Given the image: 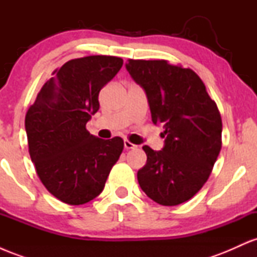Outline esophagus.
<instances>
[{"label": "esophagus", "mask_w": 257, "mask_h": 257, "mask_svg": "<svg viewBox=\"0 0 257 257\" xmlns=\"http://www.w3.org/2000/svg\"><path fill=\"white\" fill-rule=\"evenodd\" d=\"M124 147L125 150H133V149H137V145H134V144L131 143L129 140H124Z\"/></svg>", "instance_id": "esophagus-1"}]
</instances>
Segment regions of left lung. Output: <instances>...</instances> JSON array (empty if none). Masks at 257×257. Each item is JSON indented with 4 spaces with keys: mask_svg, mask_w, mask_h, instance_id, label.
I'll use <instances>...</instances> for the list:
<instances>
[{
    "mask_svg": "<svg viewBox=\"0 0 257 257\" xmlns=\"http://www.w3.org/2000/svg\"><path fill=\"white\" fill-rule=\"evenodd\" d=\"M126 70L146 91L152 122L166 129L162 151L143 147L147 162L138 172L139 185L158 204L179 205L211 174L222 145L220 111L193 70L134 59H128Z\"/></svg>",
    "mask_w": 257,
    "mask_h": 257,
    "instance_id": "left-lung-1",
    "label": "left lung"
}]
</instances>
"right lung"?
I'll list each match as a JSON object with an SVG mask.
<instances>
[{
  "label": "right lung",
  "mask_w": 257,
  "mask_h": 257,
  "mask_svg": "<svg viewBox=\"0 0 257 257\" xmlns=\"http://www.w3.org/2000/svg\"><path fill=\"white\" fill-rule=\"evenodd\" d=\"M123 65L112 55L72 59L57 69L25 116L29 153L44 187L70 205L102 192L124 143L94 137L85 128L99 110V93Z\"/></svg>",
  "instance_id": "1"
}]
</instances>
